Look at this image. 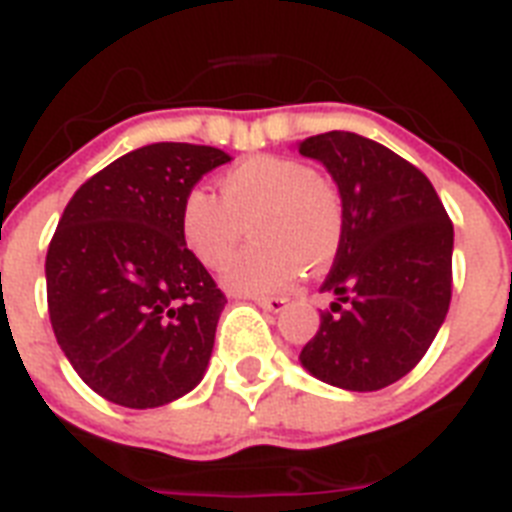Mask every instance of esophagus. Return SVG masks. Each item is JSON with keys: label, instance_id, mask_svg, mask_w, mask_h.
Masks as SVG:
<instances>
[{"label": "esophagus", "instance_id": "obj_1", "mask_svg": "<svg viewBox=\"0 0 512 512\" xmlns=\"http://www.w3.org/2000/svg\"><path fill=\"white\" fill-rule=\"evenodd\" d=\"M255 302L263 309H268V312H281L289 299L286 296H255Z\"/></svg>", "mask_w": 512, "mask_h": 512}]
</instances>
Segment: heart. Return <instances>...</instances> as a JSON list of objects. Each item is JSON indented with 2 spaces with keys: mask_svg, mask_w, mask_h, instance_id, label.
<instances>
[{
  "mask_svg": "<svg viewBox=\"0 0 512 512\" xmlns=\"http://www.w3.org/2000/svg\"><path fill=\"white\" fill-rule=\"evenodd\" d=\"M221 197L192 187L179 205L184 247L205 265L221 268L244 223L257 244L226 268L223 281L239 294H273L286 289L307 265L336 257L343 236V205L336 187L296 158L252 156L236 163L218 182Z\"/></svg>",
  "mask_w": 512,
  "mask_h": 512,
  "instance_id": "heart-1",
  "label": "heart"
}]
</instances>
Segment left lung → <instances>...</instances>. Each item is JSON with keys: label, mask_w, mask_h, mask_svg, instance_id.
I'll list each match as a JSON object with an SVG mask.
<instances>
[{"label": "left lung", "mask_w": 512, "mask_h": 512, "mask_svg": "<svg viewBox=\"0 0 512 512\" xmlns=\"http://www.w3.org/2000/svg\"><path fill=\"white\" fill-rule=\"evenodd\" d=\"M336 179L343 236L322 291L336 296L299 354L317 380L369 393L406 377L453 294V223L435 187L385 145L325 132L299 143Z\"/></svg>", "instance_id": "obj_1"}]
</instances>
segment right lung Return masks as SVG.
Here are the masks:
<instances>
[{"label": "right lung", "instance_id": "right-lung-1", "mask_svg": "<svg viewBox=\"0 0 512 512\" xmlns=\"http://www.w3.org/2000/svg\"><path fill=\"white\" fill-rule=\"evenodd\" d=\"M226 161L210 145H145L64 208L46 252L51 328L106 401L156 409L203 380L226 296L184 247L179 205Z\"/></svg>", "mask_w": 512, "mask_h": 512}]
</instances>
